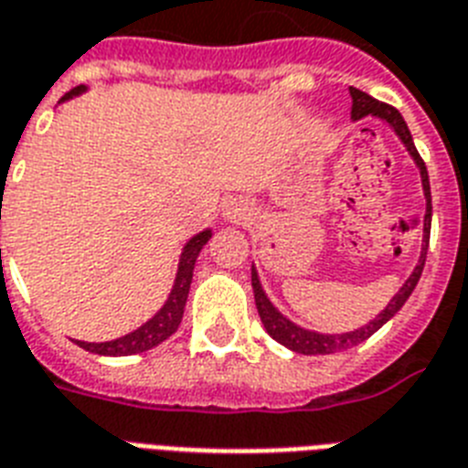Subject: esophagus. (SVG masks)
Wrapping results in <instances>:
<instances>
[{"label": "esophagus", "mask_w": 468, "mask_h": 468, "mask_svg": "<svg viewBox=\"0 0 468 468\" xmlns=\"http://www.w3.org/2000/svg\"><path fill=\"white\" fill-rule=\"evenodd\" d=\"M246 212H249V209H246L244 205H231V207H227V219H234V222H239V219H244Z\"/></svg>", "instance_id": "1"}]
</instances>
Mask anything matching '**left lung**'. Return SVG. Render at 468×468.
Here are the masks:
<instances>
[{
	"instance_id": "8db88e82",
	"label": "left lung",
	"mask_w": 468,
	"mask_h": 468,
	"mask_svg": "<svg viewBox=\"0 0 468 468\" xmlns=\"http://www.w3.org/2000/svg\"><path fill=\"white\" fill-rule=\"evenodd\" d=\"M349 95H351V119L358 122V119L364 117H376L383 119L386 124L398 133V139L403 141V146L408 148V154L412 155V161L418 165L420 177H422V193H425L427 200V209H425V234H422V251H420V261L415 271L410 273V278L405 281L403 288L390 298V303L383 307L381 313L376 314L368 324L364 327L354 329V332H342V335H322V332H313V329H305L291 322L285 314L278 313V307L268 300L266 291L261 288L259 273H256V268H251V285H253V298H256V307H259L261 322H263V327L271 336H273L275 342L283 344L291 351H298V354H305V356H317V354H336V351L351 349V346H356V344L366 342L373 332H378V329L386 324V322L393 317V314L405 305V300L410 298V292L415 291V285H418L420 275H422V268H425V259H427V244H430V224H432V195H430V176H427L425 161L420 158L418 148L412 144L410 129L405 124V119L400 117V112L396 107H390V104H383L378 100H373L371 95H366L356 87H349Z\"/></svg>"
}]
</instances>
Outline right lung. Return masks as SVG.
<instances>
[{
  "label": "right lung",
  "instance_id": "obj_1",
  "mask_svg": "<svg viewBox=\"0 0 468 468\" xmlns=\"http://www.w3.org/2000/svg\"><path fill=\"white\" fill-rule=\"evenodd\" d=\"M87 87L80 85L75 90H70L65 100H72L85 92ZM212 239V229H205L200 234H195L187 244L183 246V253H180V263H177L176 283H173V291H170L168 300L163 303V307L158 313L141 324L139 329H133L129 335L119 336V339H112V342H75L78 346H82L85 351H92V354H100V356H129V354H141V351H148L158 346L161 342H165L170 335H176L177 324L183 320L185 303H187V292H190V283H193V271L195 261L200 256L202 246L207 244Z\"/></svg>",
  "mask_w": 468,
  "mask_h": 468
}]
</instances>
